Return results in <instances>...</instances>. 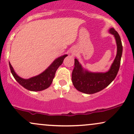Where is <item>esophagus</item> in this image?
Segmentation results:
<instances>
[{
    "label": "esophagus",
    "instance_id": "1",
    "mask_svg": "<svg viewBox=\"0 0 134 134\" xmlns=\"http://www.w3.org/2000/svg\"><path fill=\"white\" fill-rule=\"evenodd\" d=\"M70 53H71L72 55H75V52H74V51H72L71 52H70Z\"/></svg>",
    "mask_w": 134,
    "mask_h": 134
}]
</instances>
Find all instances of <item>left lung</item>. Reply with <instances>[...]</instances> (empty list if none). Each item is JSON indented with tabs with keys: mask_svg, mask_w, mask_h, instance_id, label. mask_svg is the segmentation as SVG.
Instances as JSON below:
<instances>
[{
	"mask_svg": "<svg viewBox=\"0 0 134 134\" xmlns=\"http://www.w3.org/2000/svg\"><path fill=\"white\" fill-rule=\"evenodd\" d=\"M109 33L114 36L117 46V52L113 64L108 71L106 72H91L84 69L77 58L74 59V68L72 74V81L77 90L83 93L94 94L107 87L117 75L123 47L120 35L114 28H110Z\"/></svg>",
	"mask_w": 134,
	"mask_h": 134,
	"instance_id": "1",
	"label": "left lung"
}]
</instances>
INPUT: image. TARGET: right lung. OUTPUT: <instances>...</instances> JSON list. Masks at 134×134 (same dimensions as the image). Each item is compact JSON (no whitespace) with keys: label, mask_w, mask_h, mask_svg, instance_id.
Returning <instances> with one entry per match:
<instances>
[{"label":"right lung","mask_w":134,"mask_h":134,"mask_svg":"<svg viewBox=\"0 0 134 134\" xmlns=\"http://www.w3.org/2000/svg\"><path fill=\"white\" fill-rule=\"evenodd\" d=\"M67 56V55H64L56 58L51 65L42 73L36 76L32 77L30 79H23L17 75L10 62H9V67L14 77L20 85L26 90L31 91H40L46 90L51 85L55 77V72L59 66L62 65L64 58Z\"/></svg>","instance_id":"right-lung-1"}]
</instances>
